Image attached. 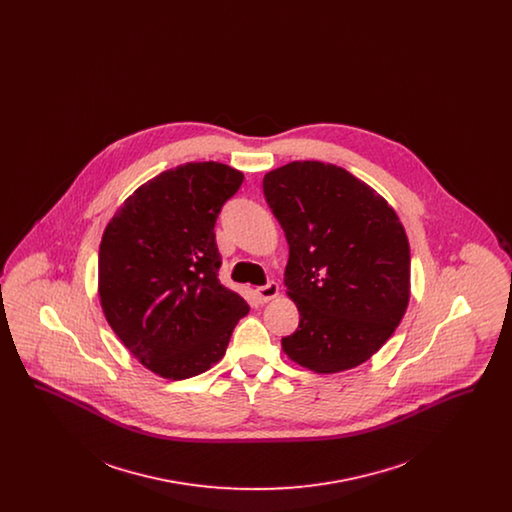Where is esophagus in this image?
<instances>
[{
	"label": "esophagus",
	"instance_id": "esophagus-1",
	"mask_svg": "<svg viewBox=\"0 0 512 512\" xmlns=\"http://www.w3.org/2000/svg\"><path fill=\"white\" fill-rule=\"evenodd\" d=\"M257 299L261 301V303H267L270 299H274L276 295H278V284L276 282H268L265 286H261V288H257Z\"/></svg>",
	"mask_w": 512,
	"mask_h": 512
}]
</instances>
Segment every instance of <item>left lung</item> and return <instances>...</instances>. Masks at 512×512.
Instances as JSON below:
<instances>
[{
	"label": "left lung",
	"instance_id": "1",
	"mask_svg": "<svg viewBox=\"0 0 512 512\" xmlns=\"http://www.w3.org/2000/svg\"><path fill=\"white\" fill-rule=\"evenodd\" d=\"M290 245L284 284L299 326L282 338L297 365L332 374L368 361L399 326L411 290L403 224L351 172L293 161L263 178Z\"/></svg>",
	"mask_w": 512,
	"mask_h": 512
}]
</instances>
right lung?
Here are the masks:
<instances>
[{"mask_svg": "<svg viewBox=\"0 0 512 512\" xmlns=\"http://www.w3.org/2000/svg\"><path fill=\"white\" fill-rule=\"evenodd\" d=\"M244 174L205 161L130 195L99 245V299L126 349L163 378H192L226 353L249 307L219 280L215 224Z\"/></svg>", "mask_w": 512, "mask_h": 512, "instance_id": "obj_1", "label": "right lung"}]
</instances>
